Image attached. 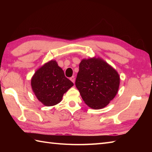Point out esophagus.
Here are the masks:
<instances>
[{
	"label": "esophagus",
	"mask_w": 152,
	"mask_h": 152,
	"mask_svg": "<svg viewBox=\"0 0 152 152\" xmlns=\"http://www.w3.org/2000/svg\"><path fill=\"white\" fill-rule=\"evenodd\" d=\"M70 80L72 81L73 83H74V82H75V78H74V76H72L71 78H70Z\"/></svg>",
	"instance_id": "34e87169"
}]
</instances>
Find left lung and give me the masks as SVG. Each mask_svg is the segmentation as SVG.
Segmentation results:
<instances>
[{
	"label": "left lung",
	"instance_id": "left-lung-1",
	"mask_svg": "<svg viewBox=\"0 0 152 152\" xmlns=\"http://www.w3.org/2000/svg\"><path fill=\"white\" fill-rule=\"evenodd\" d=\"M75 84L87 105L93 109H101L117 94L119 76L105 61L91 58L83 59L80 63Z\"/></svg>",
	"mask_w": 152,
	"mask_h": 152
}]
</instances>
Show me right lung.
<instances>
[{"instance_id": "right-lung-1", "label": "right lung", "mask_w": 152, "mask_h": 152, "mask_svg": "<svg viewBox=\"0 0 152 152\" xmlns=\"http://www.w3.org/2000/svg\"><path fill=\"white\" fill-rule=\"evenodd\" d=\"M73 85L55 61H50L40 68L31 80V86L35 95L47 106L60 102L64 93Z\"/></svg>"}]
</instances>
